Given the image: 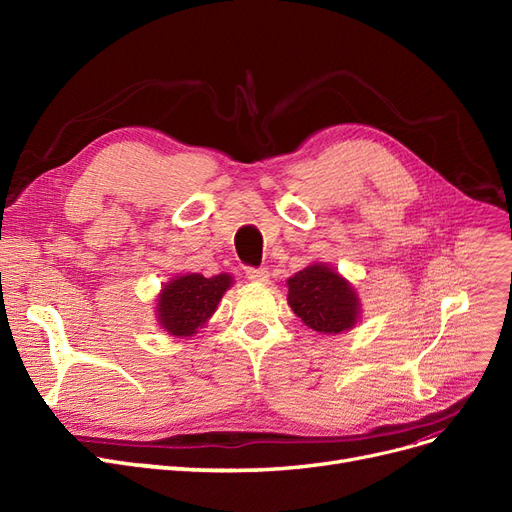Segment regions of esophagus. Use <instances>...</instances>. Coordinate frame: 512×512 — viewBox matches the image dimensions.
<instances>
[{"mask_svg":"<svg viewBox=\"0 0 512 512\" xmlns=\"http://www.w3.org/2000/svg\"><path fill=\"white\" fill-rule=\"evenodd\" d=\"M245 274L251 282H267V280H270V272H267L265 267H247Z\"/></svg>","mask_w":512,"mask_h":512,"instance_id":"esophagus-1","label":"esophagus"}]
</instances>
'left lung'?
Here are the masks:
<instances>
[{
  "label": "left lung",
  "mask_w": 512,
  "mask_h": 512,
  "mask_svg": "<svg viewBox=\"0 0 512 512\" xmlns=\"http://www.w3.org/2000/svg\"><path fill=\"white\" fill-rule=\"evenodd\" d=\"M288 305L321 334H340L353 328L359 317L353 286L321 263L305 267L288 280Z\"/></svg>",
  "instance_id": "1"
}]
</instances>
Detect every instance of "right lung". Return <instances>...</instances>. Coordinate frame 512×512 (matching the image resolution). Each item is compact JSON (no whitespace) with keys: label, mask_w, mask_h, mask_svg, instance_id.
<instances>
[{"label":"right lung","mask_w":512,"mask_h":512,"mask_svg":"<svg viewBox=\"0 0 512 512\" xmlns=\"http://www.w3.org/2000/svg\"><path fill=\"white\" fill-rule=\"evenodd\" d=\"M230 284L232 278L228 274L213 278L186 274L172 280L159 294V324L174 336H193L218 309L222 294Z\"/></svg>","instance_id":"right-lung-1"}]
</instances>
